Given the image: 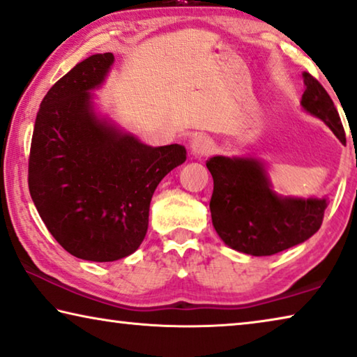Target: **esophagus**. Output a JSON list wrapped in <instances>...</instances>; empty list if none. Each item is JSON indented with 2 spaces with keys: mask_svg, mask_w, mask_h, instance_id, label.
<instances>
[{
  "mask_svg": "<svg viewBox=\"0 0 357 357\" xmlns=\"http://www.w3.org/2000/svg\"><path fill=\"white\" fill-rule=\"evenodd\" d=\"M213 149H215L213 141L210 139L208 136H204V135L195 136L192 142H190V152H192L195 157L210 155V153L213 152Z\"/></svg>",
  "mask_w": 357,
  "mask_h": 357,
  "instance_id": "obj_1",
  "label": "esophagus"
}]
</instances>
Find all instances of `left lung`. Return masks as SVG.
<instances>
[{"instance_id": "8db88e82", "label": "left lung", "mask_w": 357, "mask_h": 357, "mask_svg": "<svg viewBox=\"0 0 357 357\" xmlns=\"http://www.w3.org/2000/svg\"><path fill=\"white\" fill-rule=\"evenodd\" d=\"M301 107L322 120L340 141L338 110L314 77L303 72ZM213 176L211 221L221 241L252 257H269L307 241L322 225L327 197H287L274 190L266 163L257 157L216 155L206 162Z\"/></svg>"}]
</instances>
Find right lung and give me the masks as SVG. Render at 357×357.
I'll return each instance as SVG.
<instances>
[{
	"mask_svg": "<svg viewBox=\"0 0 357 357\" xmlns=\"http://www.w3.org/2000/svg\"><path fill=\"white\" fill-rule=\"evenodd\" d=\"M115 57L93 54L66 73L36 114L29 189L47 231L79 259L105 263L144 241L160 181L185 162V147H152L94 109V89Z\"/></svg>",
	"mask_w": 357,
	"mask_h": 357,
	"instance_id": "right-lung-1",
	"label": "right lung"
}]
</instances>
